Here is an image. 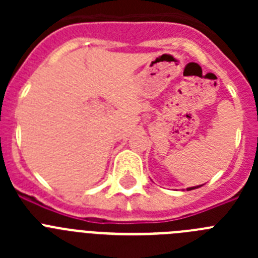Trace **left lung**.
I'll list each match as a JSON object with an SVG mask.
<instances>
[{"mask_svg": "<svg viewBox=\"0 0 258 258\" xmlns=\"http://www.w3.org/2000/svg\"><path fill=\"white\" fill-rule=\"evenodd\" d=\"M200 186H202V184H200ZM200 186H195V187H188V188H187V191H190V190H195V188L200 187Z\"/></svg>", "mask_w": 258, "mask_h": 258, "instance_id": "obj_1", "label": "left lung"}]
</instances>
